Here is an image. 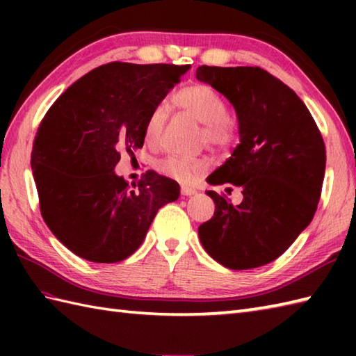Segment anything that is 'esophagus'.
<instances>
[{
	"label": "esophagus",
	"instance_id": "1",
	"mask_svg": "<svg viewBox=\"0 0 356 356\" xmlns=\"http://www.w3.org/2000/svg\"><path fill=\"white\" fill-rule=\"evenodd\" d=\"M180 193H182V195H194L195 190H191V188H188V186H182Z\"/></svg>",
	"mask_w": 356,
	"mask_h": 356
}]
</instances>
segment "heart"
<instances>
[{"instance_id": "obj_1", "label": "heart", "mask_w": 356, "mask_h": 356, "mask_svg": "<svg viewBox=\"0 0 356 356\" xmlns=\"http://www.w3.org/2000/svg\"><path fill=\"white\" fill-rule=\"evenodd\" d=\"M174 102L179 108L190 113L199 122L203 124L202 139L211 145L226 148L234 140V127L228 120V105L214 88L205 84H194L179 90L174 96ZM168 119L165 105H156L151 110L145 122V139L148 143H157L161 139L163 127ZM162 172L176 179H188L193 171L203 168L199 159L185 156H168L159 163Z\"/></svg>"}]
</instances>
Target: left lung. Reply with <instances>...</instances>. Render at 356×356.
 Masks as SVG:
<instances>
[{
	"mask_svg": "<svg viewBox=\"0 0 356 356\" xmlns=\"http://www.w3.org/2000/svg\"><path fill=\"white\" fill-rule=\"evenodd\" d=\"M195 78L222 93L236 110L240 143L209 185L238 186V205L207 191L216 203L199 226L200 243L234 270L278 259L312 222L326 170V148L297 93L260 67L202 65Z\"/></svg>",
	"mask_w": 356,
	"mask_h": 356,
	"instance_id": "1",
	"label": "left lung"
}]
</instances>
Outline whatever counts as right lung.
Returning a JSON list of instances; mask_svg holds the SVG:
<instances>
[{
  "label": "right lung",
  "mask_w": 356,
  "mask_h": 356,
  "mask_svg": "<svg viewBox=\"0 0 356 356\" xmlns=\"http://www.w3.org/2000/svg\"><path fill=\"white\" fill-rule=\"evenodd\" d=\"M191 65L110 63L88 72L38 128L32 171L44 222L73 254L118 263L138 251L157 211L179 199L172 179L147 171L131 190L119 151L143 147L147 118Z\"/></svg>",
  "instance_id": "obj_1"
}]
</instances>
